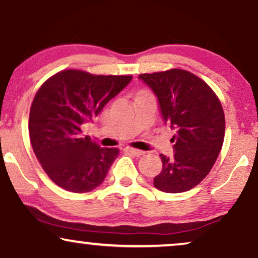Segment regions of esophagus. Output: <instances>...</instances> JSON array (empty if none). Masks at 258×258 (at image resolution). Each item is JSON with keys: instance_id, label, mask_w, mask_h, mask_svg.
Listing matches in <instances>:
<instances>
[{"instance_id": "obj_1", "label": "esophagus", "mask_w": 258, "mask_h": 258, "mask_svg": "<svg viewBox=\"0 0 258 258\" xmlns=\"http://www.w3.org/2000/svg\"><path fill=\"white\" fill-rule=\"evenodd\" d=\"M125 152L131 153L136 156H141V155H143V154H144V152H142V150H138V149H135V148H126Z\"/></svg>"}]
</instances>
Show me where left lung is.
Masks as SVG:
<instances>
[{
  "mask_svg": "<svg viewBox=\"0 0 258 258\" xmlns=\"http://www.w3.org/2000/svg\"><path fill=\"white\" fill-rule=\"evenodd\" d=\"M138 79L154 92L162 120L176 132L173 156L161 155L162 171L154 186L165 193L189 190L209 174L222 149L226 121L220 99L185 70L142 74Z\"/></svg>",
  "mask_w": 258,
  "mask_h": 258,
  "instance_id": "1",
  "label": "left lung"
}]
</instances>
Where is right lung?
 <instances>
[{
	"label": "right lung",
	"mask_w": 258,
	"mask_h": 258,
	"mask_svg": "<svg viewBox=\"0 0 258 258\" xmlns=\"http://www.w3.org/2000/svg\"><path fill=\"white\" fill-rule=\"evenodd\" d=\"M131 80L70 69L41 86L31 104L29 135L35 155L55 184L73 193H87L104 182L119 150L94 144L82 136V126Z\"/></svg>",
	"instance_id": "1"
}]
</instances>
